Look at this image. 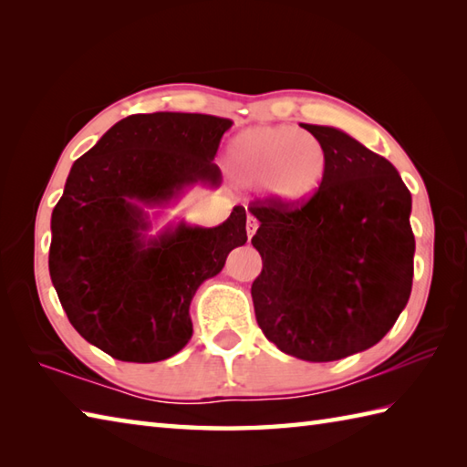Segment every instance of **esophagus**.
I'll return each mask as SVG.
<instances>
[{"label":"esophagus","instance_id":"34e87169","mask_svg":"<svg viewBox=\"0 0 467 467\" xmlns=\"http://www.w3.org/2000/svg\"><path fill=\"white\" fill-rule=\"evenodd\" d=\"M256 228H259V221H256V218L249 213V214H246V234H249V239H253Z\"/></svg>","mask_w":467,"mask_h":467}]
</instances>
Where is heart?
I'll return each mask as SVG.
<instances>
[{
  "mask_svg": "<svg viewBox=\"0 0 467 467\" xmlns=\"http://www.w3.org/2000/svg\"><path fill=\"white\" fill-rule=\"evenodd\" d=\"M325 146L295 126H256L228 146V166L236 181L265 186L285 204H299L319 191L327 174Z\"/></svg>",
  "mask_w": 467,
  "mask_h": 467,
  "instance_id": "b5f03b06",
  "label": "heart"
}]
</instances>
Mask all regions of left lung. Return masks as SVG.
<instances>
[{"label": "left lung", "instance_id": "8db88e82", "mask_svg": "<svg viewBox=\"0 0 467 467\" xmlns=\"http://www.w3.org/2000/svg\"><path fill=\"white\" fill-rule=\"evenodd\" d=\"M327 150L309 201L251 202L263 259L251 295L265 337L296 359L323 363L369 349L411 295V194L389 161L331 126L301 124Z\"/></svg>", "mask_w": 467, "mask_h": 467}]
</instances>
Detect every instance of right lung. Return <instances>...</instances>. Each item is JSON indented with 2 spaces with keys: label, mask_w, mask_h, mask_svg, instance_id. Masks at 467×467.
I'll list each match as a JSON object with an SVG mask.
<instances>
[{
  "label": "right lung",
  "mask_w": 467,
  "mask_h": 467,
  "mask_svg": "<svg viewBox=\"0 0 467 467\" xmlns=\"http://www.w3.org/2000/svg\"><path fill=\"white\" fill-rule=\"evenodd\" d=\"M231 126L208 114H134L69 171L52 213L49 276L74 329L114 359L154 363L181 351L196 289L246 243L244 206L214 228L182 221L146 236V206L221 182L213 161Z\"/></svg>",
  "instance_id": "1"
}]
</instances>
